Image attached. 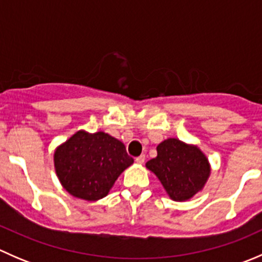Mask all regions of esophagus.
I'll use <instances>...</instances> for the list:
<instances>
[{"mask_svg": "<svg viewBox=\"0 0 262 262\" xmlns=\"http://www.w3.org/2000/svg\"><path fill=\"white\" fill-rule=\"evenodd\" d=\"M144 161H146V156H144V155L139 156V157L136 158V162L138 163V165H143Z\"/></svg>", "mask_w": 262, "mask_h": 262, "instance_id": "1", "label": "esophagus"}]
</instances>
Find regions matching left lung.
<instances>
[{
    "label": "left lung",
    "mask_w": 262,
    "mask_h": 262,
    "mask_svg": "<svg viewBox=\"0 0 262 262\" xmlns=\"http://www.w3.org/2000/svg\"><path fill=\"white\" fill-rule=\"evenodd\" d=\"M162 184L170 199L186 202L202 191L212 167L205 153L196 144L167 138L157 146V156L146 163Z\"/></svg>",
    "instance_id": "1"
}]
</instances>
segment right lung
Returning <instances> with one entry per match:
<instances>
[{"label": "right lung", "mask_w": 262, "mask_h": 262, "mask_svg": "<svg viewBox=\"0 0 262 262\" xmlns=\"http://www.w3.org/2000/svg\"><path fill=\"white\" fill-rule=\"evenodd\" d=\"M53 162L66 191L78 199L96 202L109 194L134 160L123 142L110 134L77 130L55 148Z\"/></svg>", "instance_id": "add662e5"}]
</instances>
